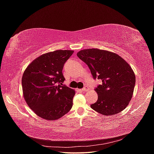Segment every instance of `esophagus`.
<instances>
[{"mask_svg":"<svg viewBox=\"0 0 154 154\" xmlns=\"http://www.w3.org/2000/svg\"><path fill=\"white\" fill-rule=\"evenodd\" d=\"M89 90V88H88V87H85L84 88H83L82 89V91H83V92H85V91H88Z\"/></svg>","mask_w":154,"mask_h":154,"instance_id":"esophagus-1","label":"esophagus"}]
</instances>
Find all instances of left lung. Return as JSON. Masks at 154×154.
Here are the masks:
<instances>
[{"mask_svg":"<svg viewBox=\"0 0 154 154\" xmlns=\"http://www.w3.org/2000/svg\"><path fill=\"white\" fill-rule=\"evenodd\" d=\"M77 56L89 67L93 78L102 80L95 88L98 97L91 108L104 116L123 110L131 100L136 83L130 65L118 54L106 50L83 49Z\"/></svg>","mask_w":154,"mask_h":154,"instance_id":"left-lung-1","label":"left lung"}]
</instances>
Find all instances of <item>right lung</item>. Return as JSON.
<instances>
[{
  "instance_id": "obj_1",
  "label": "right lung",
  "mask_w": 154,
  "mask_h": 154,
  "mask_svg": "<svg viewBox=\"0 0 154 154\" xmlns=\"http://www.w3.org/2000/svg\"><path fill=\"white\" fill-rule=\"evenodd\" d=\"M73 53L72 50H57L42 54L23 74L22 91L26 103L45 120L58 119L72 108L75 91L63 85L62 69Z\"/></svg>"
}]
</instances>
